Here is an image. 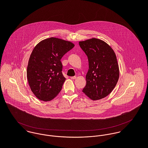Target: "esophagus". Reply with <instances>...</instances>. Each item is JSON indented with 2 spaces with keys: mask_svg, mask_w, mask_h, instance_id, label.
<instances>
[{
  "mask_svg": "<svg viewBox=\"0 0 148 148\" xmlns=\"http://www.w3.org/2000/svg\"><path fill=\"white\" fill-rule=\"evenodd\" d=\"M71 79H72V80H74V79H76V76H72V77H70Z\"/></svg>",
  "mask_w": 148,
  "mask_h": 148,
  "instance_id": "1",
  "label": "esophagus"
}]
</instances>
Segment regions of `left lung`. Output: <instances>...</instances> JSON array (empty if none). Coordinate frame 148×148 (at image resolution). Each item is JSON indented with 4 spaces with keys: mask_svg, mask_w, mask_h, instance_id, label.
<instances>
[{
    "mask_svg": "<svg viewBox=\"0 0 148 148\" xmlns=\"http://www.w3.org/2000/svg\"><path fill=\"white\" fill-rule=\"evenodd\" d=\"M86 55L89 69L83 92L91 100H97L109 95L119 78L116 54L106 42L96 38L79 42Z\"/></svg>",
    "mask_w": 148,
    "mask_h": 148,
    "instance_id": "8db88e82",
    "label": "left lung"
}]
</instances>
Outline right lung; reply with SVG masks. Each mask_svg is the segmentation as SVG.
Wrapping results in <instances>:
<instances>
[{
    "instance_id": "obj_1",
    "label": "right lung",
    "mask_w": 148,
    "mask_h": 148,
    "mask_svg": "<svg viewBox=\"0 0 148 148\" xmlns=\"http://www.w3.org/2000/svg\"><path fill=\"white\" fill-rule=\"evenodd\" d=\"M74 46L71 42L50 38L35 47L29 59L27 77L32 92L38 99L50 101L60 92L65 80L60 60Z\"/></svg>"
}]
</instances>
